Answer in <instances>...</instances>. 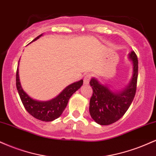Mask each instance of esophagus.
<instances>
[{
  "label": "esophagus",
  "instance_id": "obj_1",
  "mask_svg": "<svg viewBox=\"0 0 156 156\" xmlns=\"http://www.w3.org/2000/svg\"><path fill=\"white\" fill-rule=\"evenodd\" d=\"M90 79H91V75H89V74L86 75L83 78V83L84 84H89V81H90Z\"/></svg>",
  "mask_w": 156,
  "mask_h": 156
}]
</instances>
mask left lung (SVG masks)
Segmentation results:
<instances>
[{
    "label": "left lung",
    "mask_w": 156,
    "mask_h": 156,
    "mask_svg": "<svg viewBox=\"0 0 156 156\" xmlns=\"http://www.w3.org/2000/svg\"><path fill=\"white\" fill-rule=\"evenodd\" d=\"M133 63V77L121 92H113L95 78L89 82L93 93L89 102V113L98 124L108 125L119 120L129 108L136 92L138 78V58L134 51L129 53Z\"/></svg>",
    "instance_id": "left-lung-1"
}]
</instances>
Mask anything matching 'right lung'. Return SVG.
I'll return each mask as SVG.
<instances>
[{"label": "right lung", "mask_w": 156, "mask_h": 156, "mask_svg": "<svg viewBox=\"0 0 156 156\" xmlns=\"http://www.w3.org/2000/svg\"><path fill=\"white\" fill-rule=\"evenodd\" d=\"M42 35V34L36 37L32 42L38 39ZM18 73L17 67L16 73V87L25 108L36 119L44 122H51L59 117L67 107L70 97L83 85V80H80L68 86L56 98L51 101H38L32 99L23 91L20 82Z\"/></svg>", "instance_id": "right-lung-1"}]
</instances>
